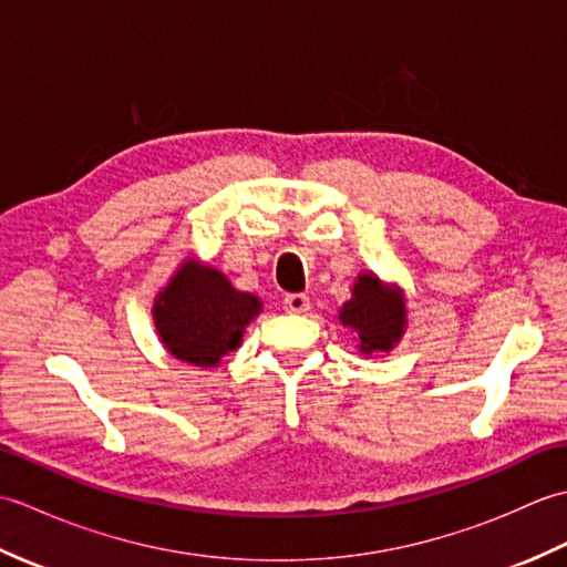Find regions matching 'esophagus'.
<instances>
[{
  "label": "esophagus",
  "instance_id": "obj_1",
  "mask_svg": "<svg viewBox=\"0 0 567 567\" xmlns=\"http://www.w3.org/2000/svg\"><path fill=\"white\" fill-rule=\"evenodd\" d=\"M285 309L290 311V315H305V311H309V297L297 292V295H287L285 297Z\"/></svg>",
  "mask_w": 567,
  "mask_h": 567
}]
</instances>
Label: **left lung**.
I'll use <instances>...</instances> for the list:
<instances>
[{"label": "left lung", "instance_id": "left-lung-1", "mask_svg": "<svg viewBox=\"0 0 567 567\" xmlns=\"http://www.w3.org/2000/svg\"><path fill=\"white\" fill-rule=\"evenodd\" d=\"M343 327L355 331L360 353H388L400 343L406 327V307L400 287L384 285L378 275H358L353 297L341 307Z\"/></svg>", "mask_w": 567, "mask_h": 567}]
</instances>
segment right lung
Returning <instances> with one entry per match:
<instances>
[{"label": "right lung", "mask_w": 567, "mask_h": 567, "mask_svg": "<svg viewBox=\"0 0 567 567\" xmlns=\"http://www.w3.org/2000/svg\"><path fill=\"white\" fill-rule=\"evenodd\" d=\"M262 302L197 260L183 262L153 302V321L167 353L183 363L214 368L244 341Z\"/></svg>", "instance_id": "add662e5"}]
</instances>
